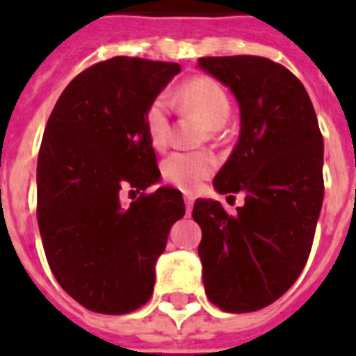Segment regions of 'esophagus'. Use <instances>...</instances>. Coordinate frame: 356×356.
Returning <instances> with one entry per match:
<instances>
[{"mask_svg": "<svg viewBox=\"0 0 356 356\" xmlns=\"http://www.w3.org/2000/svg\"><path fill=\"white\" fill-rule=\"evenodd\" d=\"M184 203H186V212L192 211V207H194V195L184 194Z\"/></svg>", "mask_w": 356, "mask_h": 356, "instance_id": "esophagus-1", "label": "esophagus"}]
</instances>
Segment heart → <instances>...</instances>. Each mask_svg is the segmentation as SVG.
<instances>
[{"instance_id": "heart-1", "label": "heart", "mask_w": 356, "mask_h": 356, "mask_svg": "<svg viewBox=\"0 0 356 356\" xmlns=\"http://www.w3.org/2000/svg\"><path fill=\"white\" fill-rule=\"evenodd\" d=\"M175 99L183 108L203 118L211 129H220L231 114V102L223 86L211 77H192L179 86ZM145 131L155 147L166 145L170 136V114L164 99H155L144 116ZM216 168V162L203 151H175L162 161L164 181L181 190H195Z\"/></svg>"}]
</instances>
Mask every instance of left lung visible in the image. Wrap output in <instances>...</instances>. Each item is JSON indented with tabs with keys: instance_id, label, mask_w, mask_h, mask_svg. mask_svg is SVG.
Segmentation results:
<instances>
[{
	"instance_id": "obj_1",
	"label": "left lung",
	"mask_w": 356,
	"mask_h": 356,
	"mask_svg": "<svg viewBox=\"0 0 356 356\" xmlns=\"http://www.w3.org/2000/svg\"><path fill=\"white\" fill-rule=\"evenodd\" d=\"M200 66L240 107L238 144L214 188L245 194L236 216L220 201L194 203L205 292L225 312H254L281 298L307 264L323 203V136L305 86L282 64L234 55L201 57Z\"/></svg>"
}]
</instances>
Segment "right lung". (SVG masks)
<instances>
[{
	"instance_id": "right-lung-1",
	"label": "right lung",
	"mask_w": 356,
	"mask_h": 356,
	"mask_svg": "<svg viewBox=\"0 0 356 356\" xmlns=\"http://www.w3.org/2000/svg\"><path fill=\"white\" fill-rule=\"evenodd\" d=\"M177 63L113 57L81 72L46 123L36 166V218L47 264L68 296L99 314L149 301L155 262L184 216L183 194L161 186L129 207L120 192L161 179L145 111Z\"/></svg>"
}]
</instances>
